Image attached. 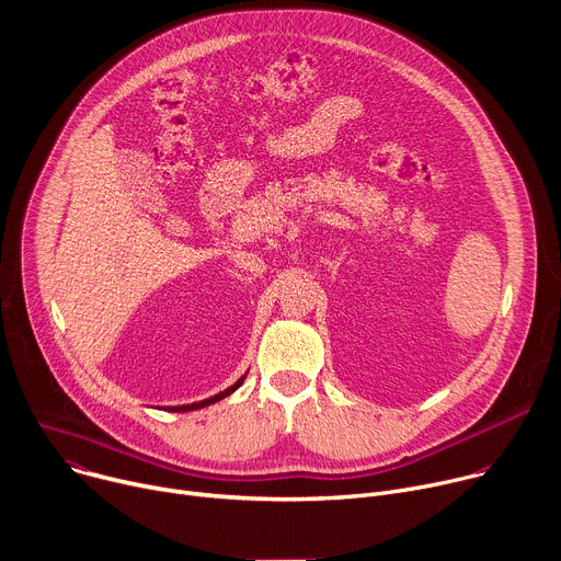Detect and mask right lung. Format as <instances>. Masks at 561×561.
<instances>
[{"mask_svg":"<svg viewBox=\"0 0 561 561\" xmlns=\"http://www.w3.org/2000/svg\"><path fill=\"white\" fill-rule=\"evenodd\" d=\"M243 378L245 376H241L232 387H228L226 391H221V393H217V396H213V398H206V400H201V402H192V404H181V407H172L170 412H194V410H201V407H208V404H213V402H217V400H221V398H226V396H230L234 389H239V385L243 382Z\"/></svg>","mask_w":561,"mask_h":561,"instance_id":"obj_1","label":"right lung"}]
</instances>
